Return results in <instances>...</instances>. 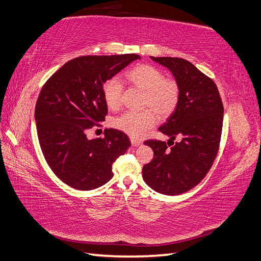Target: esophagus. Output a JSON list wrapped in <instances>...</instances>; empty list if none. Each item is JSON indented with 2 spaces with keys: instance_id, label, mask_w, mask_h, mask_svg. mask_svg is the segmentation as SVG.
<instances>
[{
  "instance_id": "34e87169",
  "label": "esophagus",
  "mask_w": 261,
  "mask_h": 261,
  "mask_svg": "<svg viewBox=\"0 0 261 261\" xmlns=\"http://www.w3.org/2000/svg\"><path fill=\"white\" fill-rule=\"evenodd\" d=\"M130 143H132V145L133 146H141L142 145V141H138V140H135V138H130Z\"/></svg>"
}]
</instances>
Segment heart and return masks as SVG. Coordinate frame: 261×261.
<instances>
[{"label": "heart", "instance_id": "obj_1", "mask_svg": "<svg viewBox=\"0 0 261 261\" xmlns=\"http://www.w3.org/2000/svg\"><path fill=\"white\" fill-rule=\"evenodd\" d=\"M126 78L130 84L145 90L144 106L155 110L160 117H169L175 111L179 100V87L175 80L165 78L159 68L149 65L136 66L127 71ZM123 91L124 86L118 77L106 80L102 86V97L109 109L119 108ZM154 113L150 109L125 112L114 119L113 125L132 137H141L156 124L158 118Z\"/></svg>", "mask_w": 261, "mask_h": 261}]
</instances>
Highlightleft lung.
<instances>
[{
    "label": "left lung",
    "mask_w": 261,
    "mask_h": 261,
    "mask_svg": "<svg viewBox=\"0 0 261 261\" xmlns=\"http://www.w3.org/2000/svg\"><path fill=\"white\" fill-rule=\"evenodd\" d=\"M149 58L172 72L179 87V100L159 128L170 137L167 143L154 140L144 143L153 149L154 159L144 165L143 178L156 192L177 195L198 185L211 169L221 138L223 105L213 80L190 61L172 57ZM175 137L181 141L174 143Z\"/></svg>",
    "instance_id": "1"
}]
</instances>
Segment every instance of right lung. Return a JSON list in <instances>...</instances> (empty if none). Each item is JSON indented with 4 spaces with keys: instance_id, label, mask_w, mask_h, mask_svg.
<instances>
[{
    "instance_id": "1",
    "label": "right lung",
    "mask_w": 261,
    "mask_h": 261,
    "mask_svg": "<svg viewBox=\"0 0 261 261\" xmlns=\"http://www.w3.org/2000/svg\"><path fill=\"white\" fill-rule=\"evenodd\" d=\"M141 57L84 56L66 62L40 92L36 117L40 147L52 172L73 189L89 191L113 177V163L130 146L125 133L109 128L105 137L87 138L108 108L102 86Z\"/></svg>"
}]
</instances>
